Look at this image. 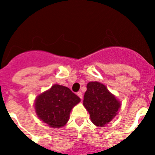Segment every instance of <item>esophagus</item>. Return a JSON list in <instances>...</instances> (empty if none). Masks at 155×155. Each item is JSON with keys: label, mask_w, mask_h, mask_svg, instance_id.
<instances>
[{"label": "esophagus", "mask_w": 155, "mask_h": 155, "mask_svg": "<svg viewBox=\"0 0 155 155\" xmlns=\"http://www.w3.org/2000/svg\"><path fill=\"white\" fill-rule=\"evenodd\" d=\"M77 96L79 97H80V99H82V97H83V94H82V92H77Z\"/></svg>", "instance_id": "1"}]
</instances>
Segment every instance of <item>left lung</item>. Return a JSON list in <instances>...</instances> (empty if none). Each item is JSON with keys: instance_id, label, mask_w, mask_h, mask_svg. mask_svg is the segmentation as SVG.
I'll use <instances>...</instances> for the list:
<instances>
[{"instance_id": "obj_1", "label": "left lung", "mask_w": 155, "mask_h": 155, "mask_svg": "<svg viewBox=\"0 0 155 155\" xmlns=\"http://www.w3.org/2000/svg\"><path fill=\"white\" fill-rule=\"evenodd\" d=\"M84 105L90 114L92 123L97 126H104L110 122L120 107L108 88L98 82H89L84 96Z\"/></svg>"}]
</instances>
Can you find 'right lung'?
I'll return each instance as SVG.
<instances>
[{"mask_svg":"<svg viewBox=\"0 0 155 155\" xmlns=\"http://www.w3.org/2000/svg\"><path fill=\"white\" fill-rule=\"evenodd\" d=\"M80 101V98L68 87L54 84L35 101L38 117L49 126L62 127L68 122L71 108Z\"/></svg>","mask_w":155,"mask_h":155,"instance_id":"1","label":"right lung"}]
</instances>
